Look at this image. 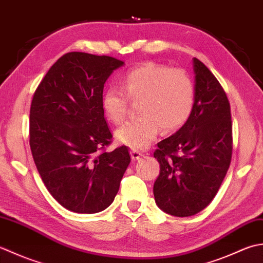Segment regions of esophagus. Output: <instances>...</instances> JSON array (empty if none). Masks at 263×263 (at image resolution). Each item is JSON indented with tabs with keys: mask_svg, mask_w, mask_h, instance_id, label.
I'll use <instances>...</instances> for the list:
<instances>
[{
	"mask_svg": "<svg viewBox=\"0 0 263 263\" xmlns=\"http://www.w3.org/2000/svg\"><path fill=\"white\" fill-rule=\"evenodd\" d=\"M130 155H132V159L133 160H138L139 158H142L144 154L141 153V152H138V151H135V149H134V151L130 152Z\"/></svg>",
	"mask_w": 263,
	"mask_h": 263,
	"instance_id": "1",
	"label": "esophagus"
}]
</instances>
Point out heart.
Masks as SVG:
<instances>
[{
	"mask_svg": "<svg viewBox=\"0 0 263 263\" xmlns=\"http://www.w3.org/2000/svg\"><path fill=\"white\" fill-rule=\"evenodd\" d=\"M122 88L111 85L102 95V109L114 124H120L130 100L141 101V116L118 128L116 137L133 149H144L160 129L173 133L187 124L195 105V85L181 69L147 61L130 68L121 80Z\"/></svg>",
	"mask_w": 263,
	"mask_h": 263,
	"instance_id": "heart-1",
	"label": "heart"
}]
</instances>
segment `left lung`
<instances>
[{"label":"left lung","mask_w":263,"mask_h":263,"mask_svg":"<svg viewBox=\"0 0 263 263\" xmlns=\"http://www.w3.org/2000/svg\"><path fill=\"white\" fill-rule=\"evenodd\" d=\"M195 105L187 124L158 143L160 174L155 203L175 217H191L210 204L233 153V126L226 92L204 63L194 58Z\"/></svg>","instance_id":"obj_1"}]
</instances>
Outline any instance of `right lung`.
I'll return each instance as SVG.
<instances>
[{
  "instance_id": "obj_1",
  "label": "right lung",
  "mask_w": 263,
  "mask_h": 263,
  "mask_svg": "<svg viewBox=\"0 0 263 263\" xmlns=\"http://www.w3.org/2000/svg\"><path fill=\"white\" fill-rule=\"evenodd\" d=\"M125 62L69 52L50 68L30 105L29 145L51 195L68 210L108 208L130 162L128 147L106 152L112 134L102 109L103 87Z\"/></svg>"
}]
</instances>
